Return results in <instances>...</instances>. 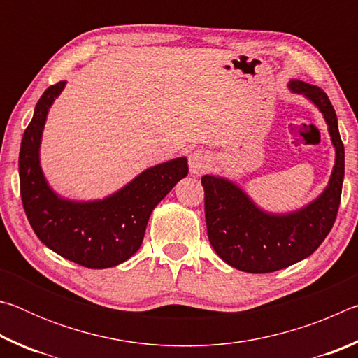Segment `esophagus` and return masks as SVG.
I'll use <instances>...</instances> for the list:
<instances>
[{
    "label": "esophagus",
    "mask_w": 358,
    "mask_h": 358,
    "mask_svg": "<svg viewBox=\"0 0 358 358\" xmlns=\"http://www.w3.org/2000/svg\"><path fill=\"white\" fill-rule=\"evenodd\" d=\"M187 162H189L191 173L202 175L210 166V156H208L207 151L196 150L189 155V159H187Z\"/></svg>",
    "instance_id": "1"
}]
</instances>
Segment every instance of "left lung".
<instances>
[{
	"label": "left lung",
	"instance_id": "8db88e82",
	"mask_svg": "<svg viewBox=\"0 0 358 358\" xmlns=\"http://www.w3.org/2000/svg\"><path fill=\"white\" fill-rule=\"evenodd\" d=\"M289 87L305 94L324 113L336 150L330 183L319 199L295 213L268 215L230 181L211 175L202 177L210 243L224 262L248 273H271L311 256L331 230L341 202L344 145L335 108L316 85L292 80Z\"/></svg>",
	"mask_w": 358,
	"mask_h": 358
}]
</instances>
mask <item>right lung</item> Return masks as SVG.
I'll return each instance as SVG.
<instances>
[{
    "label": "right lung",
    "instance_id": "add662e5",
    "mask_svg": "<svg viewBox=\"0 0 358 358\" xmlns=\"http://www.w3.org/2000/svg\"><path fill=\"white\" fill-rule=\"evenodd\" d=\"M64 82L48 87L34 108L19 156L20 196L38 238L59 256L87 268H108L128 260L142 245L153 208L187 175L186 157L150 167L128 186L98 202L59 199L39 166L42 129Z\"/></svg>",
    "mask_w": 358,
    "mask_h": 358
}]
</instances>
